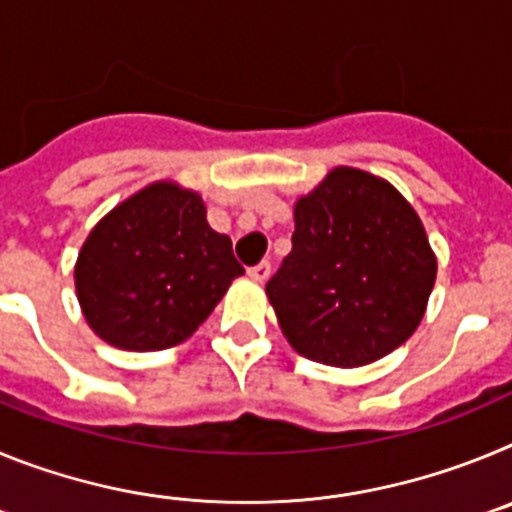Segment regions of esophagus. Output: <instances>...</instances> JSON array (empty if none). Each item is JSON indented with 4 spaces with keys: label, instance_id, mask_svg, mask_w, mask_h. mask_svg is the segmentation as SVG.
I'll return each mask as SVG.
<instances>
[{
    "label": "esophagus",
    "instance_id": "1",
    "mask_svg": "<svg viewBox=\"0 0 512 512\" xmlns=\"http://www.w3.org/2000/svg\"><path fill=\"white\" fill-rule=\"evenodd\" d=\"M269 271H271L269 261H261V264L256 266H248V277H251L253 282H266V279H269Z\"/></svg>",
    "mask_w": 512,
    "mask_h": 512
}]
</instances>
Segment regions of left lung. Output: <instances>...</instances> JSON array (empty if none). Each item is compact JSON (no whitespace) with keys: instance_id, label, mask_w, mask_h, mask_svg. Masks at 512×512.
Returning <instances> with one entry per match:
<instances>
[{"instance_id":"1","label":"left lung","mask_w":512,"mask_h":512,"mask_svg":"<svg viewBox=\"0 0 512 512\" xmlns=\"http://www.w3.org/2000/svg\"><path fill=\"white\" fill-rule=\"evenodd\" d=\"M433 282L436 256L410 202L338 166L297 200L292 251L266 295L297 354L351 369L413 336Z\"/></svg>"}]
</instances>
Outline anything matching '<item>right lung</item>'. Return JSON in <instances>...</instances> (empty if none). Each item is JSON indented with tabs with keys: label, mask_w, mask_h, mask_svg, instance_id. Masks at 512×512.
<instances>
[{
	"label": "right lung",
	"mask_w": 512,
	"mask_h": 512,
	"mask_svg": "<svg viewBox=\"0 0 512 512\" xmlns=\"http://www.w3.org/2000/svg\"><path fill=\"white\" fill-rule=\"evenodd\" d=\"M228 235L192 189L156 182L94 225L76 259V297L102 341L161 351L187 341L241 277Z\"/></svg>",
	"instance_id": "add662e5"
}]
</instances>
